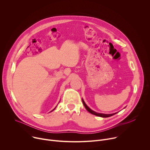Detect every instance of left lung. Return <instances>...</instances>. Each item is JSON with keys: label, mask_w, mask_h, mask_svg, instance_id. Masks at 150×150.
Instances as JSON below:
<instances>
[{"label": "left lung", "mask_w": 150, "mask_h": 150, "mask_svg": "<svg viewBox=\"0 0 150 150\" xmlns=\"http://www.w3.org/2000/svg\"><path fill=\"white\" fill-rule=\"evenodd\" d=\"M82 101L83 104V105L85 106V109H86L87 110V111H88V112H90V113H91V114H93V115H96V116H99V117H110V116H113V115H115V114L117 113H112V114H104V113H97V112L93 111V110H91V109L89 108V107H88L86 104H85V101H83V98H82Z\"/></svg>", "instance_id": "8db88e82"}]
</instances>
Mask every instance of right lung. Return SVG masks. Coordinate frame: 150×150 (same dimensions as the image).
<instances>
[{
  "instance_id": "add662e5",
  "label": "right lung",
  "mask_w": 150,
  "mask_h": 150,
  "mask_svg": "<svg viewBox=\"0 0 150 150\" xmlns=\"http://www.w3.org/2000/svg\"><path fill=\"white\" fill-rule=\"evenodd\" d=\"M56 107H57V105H56ZM56 108H54V109H53V110H52V111H51V112H52V111H53V110H54V109H56Z\"/></svg>"
}]
</instances>
